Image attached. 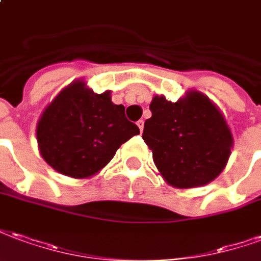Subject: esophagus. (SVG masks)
<instances>
[{
  "mask_svg": "<svg viewBox=\"0 0 261 261\" xmlns=\"http://www.w3.org/2000/svg\"><path fill=\"white\" fill-rule=\"evenodd\" d=\"M136 123H138L139 129H140V130H143V128H144V121H143V119H139Z\"/></svg>",
  "mask_w": 261,
  "mask_h": 261,
  "instance_id": "obj_1",
  "label": "esophagus"
}]
</instances>
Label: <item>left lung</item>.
I'll list each match as a JSON object with an SVG mask.
<instances>
[{
  "label": "left lung",
  "mask_w": 261,
  "mask_h": 261,
  "mask_svg": "<svg viewBox=\"0 0 261 261\" xmlns=\"http://www.w3.org/2000/svg\"><path fill=\"white\" fill-rule=\"evenodd\" d=\"M146 119L144 143L167 182L176 188L203 186L216 179L227 164L232 135L221 112L199 91L176 102L155 96Z\"/></svg>",
  "instance_id": "8db88e82"
}]
</instances>
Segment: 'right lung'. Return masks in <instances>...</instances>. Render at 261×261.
<instances>
[{
    "instance_id": "add662e5",
    "label": "right lung",
    "mask_w": 261,
    "mask_h": 261,
    "mask_svg": "<svg viewBox=\"0 0 261 261\" xmlns=\"http://www.w3.org/2000/svg\"><path fill=\"white\" fill-rule=\"evenodd\" d=\"M75 82L45 108L37 125V142L45 163L72 178H87L101 170L119 146L140 130L125 117L122 104Z\"/></svg>"
}]
</instances>
